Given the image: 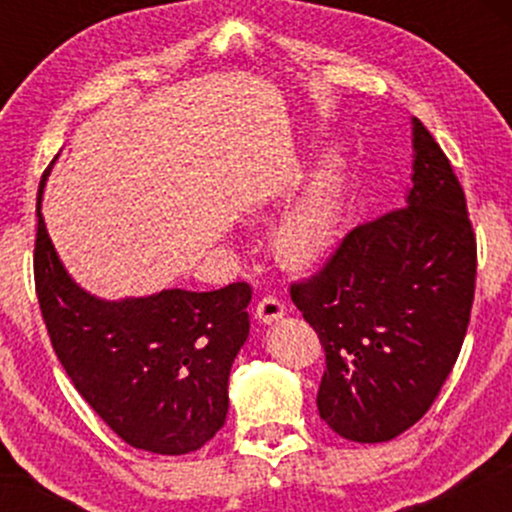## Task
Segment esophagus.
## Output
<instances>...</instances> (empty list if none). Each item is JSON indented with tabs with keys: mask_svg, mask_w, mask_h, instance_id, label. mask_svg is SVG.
<instances>
[{
	"mask_svg": "<svg viewBox=\"0 0 512 512\" xmlns=\"http://www.w3.org/2000/svg\"><path fill=\"white\" fill-rule=\"evenodd\" d=\"M284 313H286V303L281 301V298H276V296H264L255 308L257 320L267 322V325H269V322L279 320V317Z\"/></svg>",
	"mask_w": 512,
	"mask_h": 512,
	"instance_id": "34e87169",
	"label": "esophagus"
}]
</instances>
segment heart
Listing matches in <instances>:
<instances>
[{
  "label": "heart",
  "mask_w": 512,
  "mask_h": 512,
  "mask_svg": "<svg viewBox=\"0 0 512 512\" xmlns=\"http://www.w3.org/2000/svg\"><path fill=\"white\" fill-rule=\"evenodd\" d=\"M344 214L342 163L330 161L317 173L313 187L281 226V257L291 264H308L325 255L337 238Z\"/></svg>",
  "instance_id": "obj_1"
}]
</instances>
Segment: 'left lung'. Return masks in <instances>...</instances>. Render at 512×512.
<instances>
[{"label": "left lung", "instance_id": "obj_1", "mask_svg": "<svg viewBox=\"0 0 512 512\" xmlns=\"http://www.w3.org/2000/svg\"><path fill=\"white\" fill-rule=\"evenodd\" d=\"M407 204L358 223L291 301L325 349L320 419L356 443H385L436 402L460 356L477 284L464 190L414 117Z\"/></svg>", "mask_w": 512, "mask_h": 512}]
</instances>
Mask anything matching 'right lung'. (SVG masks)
<instances>
[{
	"label": "right lung",
	"instance_id": "obj_1",
	"mask_svg": "<svg viewBox=\"0 0 512 512\" xmlns=\"http://www.w3.org/2000/svg\"><path fill=\"white\" fill-rule=\"evenodd\" d=\"M38 187L33 274L52 349L91 409L137 450L187 455L219 433L228 375L250 332V284L101 301L74 284L48 236Z\"/></svg>",
	"mask_w": 512,
	"mask_h": 512
}]
</instances>
